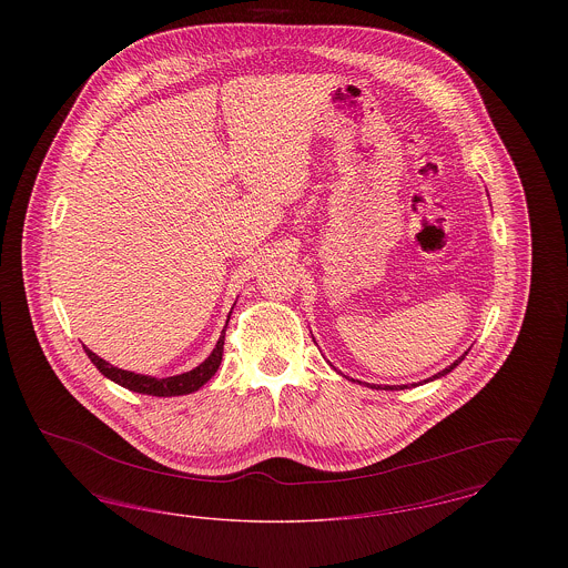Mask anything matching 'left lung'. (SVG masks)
Returning <instances> with one entry per match:
<instances>
[{"instance_id": "1", "label": "left lung", "mask_w": 568, "mask_h": 568, "mask_svg": "<svg viewBox=\"0 0 568 568\" xmlns=\"http://www.w3.org/2000/svg\"><path fill=\"white\" fill-rule=\"evenodd\" d=\"M466 353H468V352H466ZM466 353H464V355H466ZM464 355H462V357H458V359H456V362H454V364H452V366H447V368H445V371H440V373H436V375H434V377L428 378V381H434V378L445 377V375H447V373H452V371H454V368H456V366H458L459 362H462V359H464ZM357 383H359V381H357ZM366 385H368V387H375V389H398V387H400V389H405V387H406V385H383V387H381V385H371V383H366Z\"/></svg>"}]
</instances>
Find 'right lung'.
Instances as JSON below:
<instances>
[{
	"label": "right lung",
	"mask_w": 568,
	"mask_h": 568,
	"mask_svg": "<svg viewBox=\"0 0 568 568\" xmlns=\"http://www.w3.org/2000/svg\"><path fill=\"white\" fill-rule=\"evenodd\" d=\"M232 313V311H230ZM230 322V317H227ZM227 327V324H225ZM223 341H225V329L221 332L219 341H216L215 349L213 353L200 364L195 366L190 373H183V375H176V377H149V375H135L130 371H121L116 366L109 364L106 359H102L100 355L87 349L84 353L89 355V359L93 362V366L110 381L119 383L121 387L130 389V392H138V394H146V396H160V398H170V396H183V394H191V392H197L209 378L213 377L221 364V357H223Z\"/></svg>",
	"instance_id": "right-lung-1"
}]
</instances>
